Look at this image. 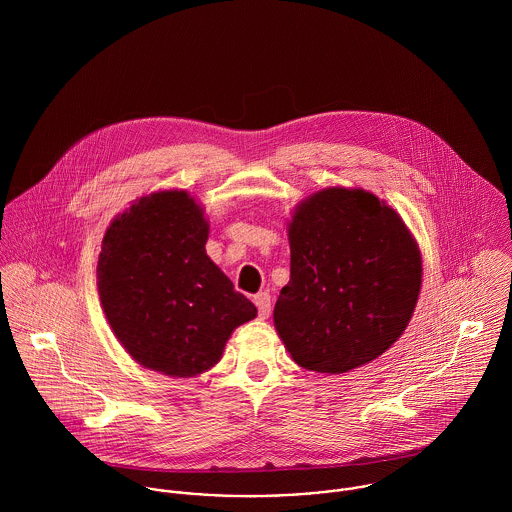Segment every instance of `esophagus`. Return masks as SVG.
I'll list each match as a JSON object with an SVG mask.
<instances>
[{"instance_id":"esophagus-1","label":"esophagus","mask_w":512,"mask_h":512,"mask_svg":"<svg viewBox=\"0 0 512 512\" xmlns=\"http://www.w3.org/2000/svg\"><path fill=\"white\" fill-rule=\"evenodd\" d=\"M254 305L258 307V315H260V319H268V317H270V311H272V299H270V293H256V295H254Z\"/></svg>"}]
</instances>
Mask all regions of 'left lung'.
Here are the masks:
<instances>
[{
    "label": "left lung",
    "mask_w": 512,
    "mask_h": 512,
    "mask_svg": "<svg viewBox=\"0 0 512 512\" xmlns=\"http://www.w3.org/2000/svg\"><path fill=\"white\" fill-rule=\"evenodd\" d=\"M288 238L274 325L293 361L343 374L386 353L422 288L420 246L402 217L370 191L327 187L293 209Z\"/></svg>",
    "instance_id": "8db88e82"
}]
</instances>
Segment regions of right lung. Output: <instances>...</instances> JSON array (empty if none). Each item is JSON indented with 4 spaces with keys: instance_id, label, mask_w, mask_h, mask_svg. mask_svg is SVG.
Instances as JSON below:
<instances>
[{
    "instance_id": "add662e5",
    "label": "right lung",
    "mask_w": 512,
    "mask_h": 512,
    "mask_svg": "<svg viewBox=\"0 0 512 512\" xmlns=\"http://www.w3.org/2000/svg\"><path fill=\"white\" fill-rule=\"evenodd\" d=\"M209 220L187 191H153L110 222L98 295L112 333L138 365L189 378L217 365L254 303L207 256Z\"/></svg>"
}]
</instances>
